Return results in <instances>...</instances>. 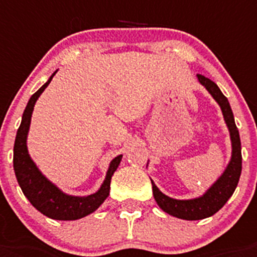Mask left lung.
I'll return each instance as SVG.
<instances>
[{"instance_id": "left-lung-1", "label": "left lung", "mask_w": 257, "mask_h": 257, "mask_svg": "<svg viewBox=\"0 0 257 257\" xmlns=\"http://www.w3.org/2000/svg\"><path fill=\"white\" fill-rule=\"evenodd\" d=\"M199 81L208 89L213 98L219 102L220 108L223 110L224 120L227 122L232 140V159L228 164L227 169L223 176L216 181L209 191L199 199L193 200H175L165 196L163 192L159 191V188L153 184V196L159 204V207L169 215L184 220H201L209 216L215 215L216 212L224 207L232 193L235 192L237 183H239L240 175H241V144H240V136L237 126L235 124L233 113L229 106L227 97L224 96L219 86L209 78L197 74Z\"/></svg>"}]
</instances>
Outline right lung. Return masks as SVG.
<instances>
[{
	"mask_svg": "<svg viewBox=\"0 0 257 257\" xmlns=\"http://www.w3.org/2000/svg\"><path fill=\"white\" fill-rule=\"evenodd\" d=\"M53 76L54 73L50 76L46 84H44L33 96L30 97L29 102L24 110L21 125L18 128L16 141H14L13 167L16 177H17V181L24 195L28 197L30 204L41 212L42 215L56 220H77L96 211L97 208L104 203V200L108 197L109 189H110V179H112L117 167L120 165L122 156L120 155L116 159H113L108 173H106V179L98 192H96L94 195L86 196V197H74V196L65 195L41 175V172L38 171L37 167L34 165V163L28 155L26 135L29 131L30 117H32L34 104L40 94L44 92V89L49 85Z\"/></svg>",
	"mask_w": 257,
	"mask_h": 257,
	"instance_id": "right-lung-1",
	"label": "right lung"
}]
</instances>
